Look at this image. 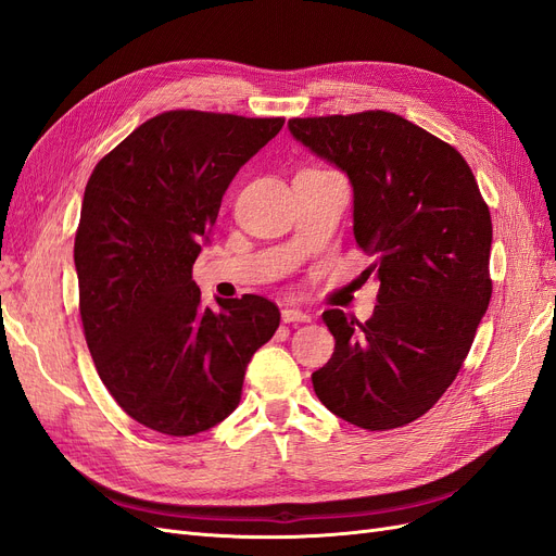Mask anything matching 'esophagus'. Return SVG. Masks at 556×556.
Returning <instances> with one entry per match:
<instances>
[{
  "label": "esophagus",
  "mask_w": 556,
  "mask_h": 556,
  "mask_svg": "<svg viewBox=\"0 0 556 556\" xmlns=\"http://www.w3.org/2000/svg\"><path fill=\"white\" fill-rule=\"evenodd\" d=\"M282 323L294 325V323H311V315L304 311H296V308H285L282 311Z\"/></svg>",
  "instance_id": "obj_1"
}]
</instances>
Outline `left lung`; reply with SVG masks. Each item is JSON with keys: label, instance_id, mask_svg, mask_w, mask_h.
<instances>
[{"label": "left lung", "instance_id": "obj_1", "mask_svg": "<svg viewBox=\"0 0 556 556\" xmlns=\"http://www.w3.org/2000/svg\"><path fill=\"white\" fill-rule=\"evenodd\" d=\"M290 134L352 185V231L380 282L374 317L323 313L331 359L313 390L345 422L384 431L422 417L468 355L490 306L492 217L466 160L387 111L292 117Z\"/></svg>", "mask_w": 556, "mask_h": 556}]
</instances>
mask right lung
Here are the masks:
<instances>
[{
	"instance_id": "obj_1",
	"label": "right lung",
	"mask_w": 556,
	"mask_h": 556,
	"mask_svg": "<svg viewBox=\"0 0 556 556\" xmlns=\"http://www.w3.org/2000/svg\"><path fill=\"white\" fill-rule=\"evenodd\" d=\"M282 117L166 111L99 160L74 243L97 374L131 419L194 435L237 410L245 368L280 311L264 296L201 301L192 266L241 166Z\"/></svg>"
}]
</instances>
